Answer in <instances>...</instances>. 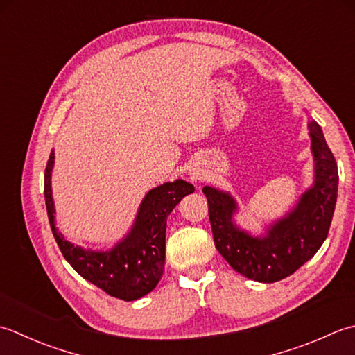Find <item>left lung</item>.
<instances>
[{
  "label": "left lung",
  "mask_w": 355,
  "mask_h": 355,
  "mask_svg": "<svg viewBox=\"0 0 355 355\" xmlns=\"http://www.w3.org/2000/svg\"><path fill=\"white\" fill-rule=\"evenodd\" d=\"M314 180L285 216L270 222L263 233L252 234L241 228L234 216L237 200L231 193L205 185L214 245L231 268L251 280L272 284L291 276L313 257L328 236L336 209L338 173L336 159L322 127L308 122Z\"/></svg>",
  "instance_id": "left-lung-1"
}]
</instances>
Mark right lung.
Listing matches in <instances>:
<instances>
[{
    "label": "right lung",
    "instance_id": "right-lung-1",
    "mask_svg": "<svg viewBox=\"0 0 355 355\" xmlns=\"http://www.w3.org/2000/svg\"><path fill=\"white\" fill-rule=\"evenodd\" d=\"M55 151L44 173V198L50 228L64 259L79 276L113 297L133 302L153 291L162 277L165 263L167 218L194 187L182 179L157 185L144 196L128 233L108 250H87L69 242L56 228L52 194Z\"/></svg>",
    "mask_w": 355,
    "mask_h": 355
}]
</instances>
